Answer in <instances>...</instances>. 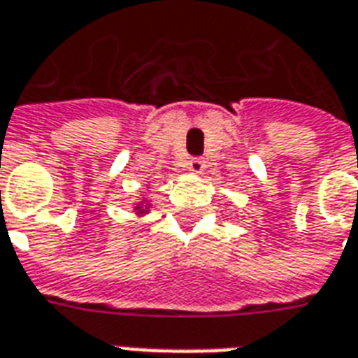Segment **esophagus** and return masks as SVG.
<instances>
[{"label":"esophagus","instance_id":"1","mask_svg":"<svg viewBox=\"0 0 358 358\" xmlns=\"http://www.w3.org/2000/svg\"><path fill=\"white\" fill-rule=\"evenodd\" d=\"M203 169H205V164L199 157H192L189 161H187V171H192L194 174H201Z\"/></svg>","mask_w":358,"mask_h":358}]
</instances>
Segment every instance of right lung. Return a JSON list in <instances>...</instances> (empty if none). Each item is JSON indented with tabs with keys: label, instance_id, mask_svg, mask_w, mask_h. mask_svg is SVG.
Instances as JSON below:
<instances>
[{
	"label": "right lung",
	"instance_id": "obj_1",
	"mask_svg": "<svg viewBox=\"0 0 358 358\" xmlns=\"http://www.w3.org/2000/svg\"><path fill=\"white\" fill-rule=\"evenodd\" d=\"M149 207H151V203L145 201V199H141V201L136 203L134 210H136V215H138V217H143V215H148L149 213Z\"/></svg>",
	"mask_w": 358,
	"mask_h": 358
}]
</instances>
